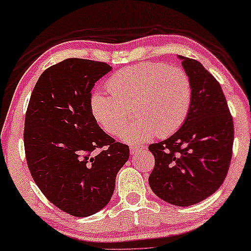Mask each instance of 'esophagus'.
Masks as SVG:
<instances>
[{
    "instance_id": "obj_1",
    "label": "esophagus",
    "mask_w": 251,
    "mask_h": 251,
    "mask_svg": "<svg viewBox=\"0 0 251 251\" xmlns=\"http://www.w3.org/2000/svg\"><path fill=\"white\" fill-rule=\"evenodd\" d=\"M145 150H146L145 145H143V146H136V145L130 146V152H131V154H137V153L142 152V151H145Z\"/></svg>"
}]
</instances>
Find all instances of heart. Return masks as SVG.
I'll return each mask as SVG.
<instances>
[{
	"instance_id": "heart-1",
	"label": "heart",
	"mask_w": 251,
	"mask_h": 251,
	"mask_svg": "<svg viewBox=\"0 0 251 251\" xmlns=\"http://www.w3.org/2000/svg\"><path fill=\"white\" fill-rule=\"evenodd\" d=\"M111 95L92 94L91 112L111 135H119L133 108L139 118L121 133L130 143L156 135L164 138L181 128L193 99L191 77L179 67L164 63H142L126 67L107 81Z\"/></svg>"
}]
</instances>
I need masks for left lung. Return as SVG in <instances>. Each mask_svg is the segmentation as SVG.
Returning <instances> with one entry per match:
<instances>
[{
    "instance_id": "1",
    "label": "left lung",
    "mask_w": 251,
    "mask_h": 251,
    "mask_svg": "<svg viewBox=\"0 0 251 251\" xmlns=\"http://www.w3.org/2000/svg\"><path fill=\"white\" fill-rule=\"evenodd\" d=\"M178 58L193 85L192 106L178 131L149 146L155 159L149 183L163 201L188 207L210 197L224 181L234 126L218 81L198 60Z\"/></svg>"
}]
</instances>
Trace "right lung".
I'll return each instance as SVG.
<instances>
[{
	"label": "right lung",
	"instance_id": "add662e5",
	"mask_svg": "<svg viewBox=\"0 0 251 251\" xmlns=\"http://www.w3.org/2000/svg\"><path fill=\"white\" fill-rule=\"evenodd\" d=\"M109 71L101 61H60L41 74L27 107L24 145L30 175L51 203L75 217L108 203L129 159V146L105 133L91 112L92 88Z\"/></svg>",
	"mask_w": 251,
	"mask_h": 251
}]
</instances>
